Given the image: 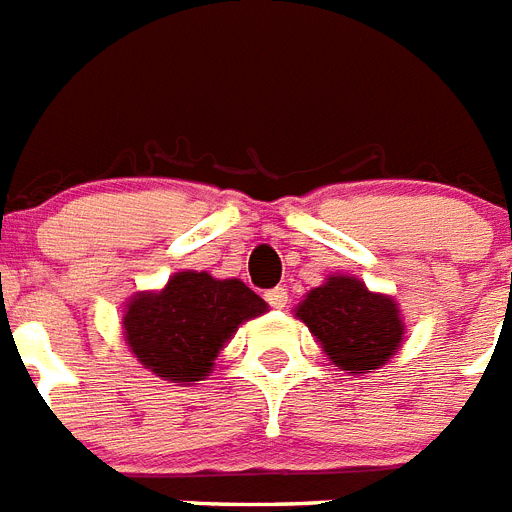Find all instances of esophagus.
<instances>
[{"label": "esophagus", "mask_w": 512, "mask_h": 512, "mask_svg": "<svg viewBox=\"0 0 512 512\" xmlns=\"http://www.w3.org/2000/svg\"><path fill=\"white\" fill-rule=\"evenodd\" d=\"M267 301H269V306H275V309H282V306L288 304V290H285V288L267 290Z\"/></svg>", "instance_id": "esophagus-1"}]
</instances>
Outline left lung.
Instances as JSON below:
<instances>
[{"label": "left lung", "mask_w": 512, "mask_h": 512, "mask_svg": "<svg viewBox=\"0 0 512 512\" xmlns=\"http://www.w3.org/2000/svg\"><path fill=\"white\" fill-rule=\"evenodd\" d=\"M296 320L338 370L367 375L391 362L404 341V317L394 296L375 293L351 275H327L293 309Z\"/></svg>", "instance_id": "8db88e82"}]
</instances>
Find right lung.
<instances>
[{
	"label": "right lung",
	"instance_id": "add662e5",
	"mask_svg": "<svg viewBox=\"0 0 512 512\" xmlns=\"http://www.w3.org/2000/svg\"><path fill=\"white\" fill-rule=\"evenodd\" d=\"M269 306L243 280L208 272H174L161 290H140L124 306V341L137 362L161 380L192 386L206 380L219 351L243 322Z\"/></svg>",
	"mask_w": 512,
	"mask_h": 512
}]
</instances>
